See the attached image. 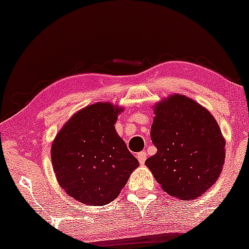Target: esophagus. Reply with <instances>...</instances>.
Returning a JSON list of instances; mask_svg holds the SVG:
<instances>
[{"instance_id":"34e87169","label":"esophagus","mask_w":249,"mask_h":249,"mask_svg":"<svg viewBox=\"0 0 249 249\" xmlns=\"http://www.w3.org/2000/svg\"><path fill=\"white\" fill-rule=\"evenodd\" d=\"M137 159H138V161H139V163H141V164H144L146 159H147V154H146L145 152H139L137 154Z\"/></svg>"}]
</instances>
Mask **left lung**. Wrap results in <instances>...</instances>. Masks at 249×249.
<instances>
[{
  "mask_svg": "<svg viewBox=\"0 0 249 249\" xmlns=\"http://www.w3.org/2000/svg\"><path fill=\"white\" fill-rule=\"evenodd\" d=\"M151 139L158 148L146 160L162 189L182 200L203 195L220 177L226 142L206 108L183 95L156 104Z\"/></svg>",
  "mask_w": 249,
  "mask_h": 249,
  "instance_id": "left-lung-1",
  "label": "left lung"
}]
</instances>
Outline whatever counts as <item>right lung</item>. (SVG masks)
Masks as SVG:
<instances>
[{
	"label": "right lung",
	"instance_id": "1",
	"mask_svg": "<svg viewBox=\"0 0 249 249\" xmlns=\"http://www.w3.org/2000/svg\"><path fill=\"white\" fill-rule=\"evenodd\" d=\"M122 108L96 103L77 112L51 148L54 172L70 197L86 205H107L127 183L138 160L114 129Z\"/></svg>",
	"mask_w": 249,
	"mask_h": 249
}]
</instances>
